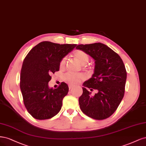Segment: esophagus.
<instances>
[{
  "label": "esophagus",
  "instance_id": "34e87169",
  "mask_svg": "<svg viewBox=\"0 0 146 146\" xmlns=\"http://www.w3.org/2000/svg\"><path fill=\"white\" fill-rule=\"evenodd\" d=\"M73 86H72V85H69V86H68V88H69V90H71V89H72V88H73Z\"/></svg>",
  "mask_w": 146,
  "mask_h": 146
}]
</instances>
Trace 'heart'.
<instances>
[{"label": "heart", "instance_id": "obj_1", "mask_svg": "<svg viewBox=\"0 0 146 146\" xmlns=\"http://www.w3.org/2000/svg\"><path fill=\"white\" fill-rule=\"evenodd\" d=\"M74 56L78 60L82 65H86L89 60V56L88 54L81 50H75L74 51ZM66 58H63L60 59L59 62V68L62 69L64 68ZM84 79V76L81 73H74L68 72L65 74L64 76V80L72 86L76 85L81 82Z\"/></svg>", "mask_w": 146, "mask_h": 146}]
</instances>
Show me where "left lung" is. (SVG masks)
<instances>
[{"mask_svg": "<svg viewBox=\"0 0 146 146\" xmlns=\"http://www.w3.org/2000/svg\"><path fill=\"white\" fill-rule=\"evenodd\" d=\"M76 48L85 51L95 60L92 77L83 84L82 95L79 98L80 108L93 119H106L116 110L124 95L127 72L123 61L101 43L81 44ZM87 88L98 93L92 96Z\"/></svg>", "mask_w": 146, "mask_h": 146, "instance_id": "8db88e82", "label": "left lung"}]
</instances>
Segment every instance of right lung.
<instances>
[{
	"instance_id": "add662e5",
	"label": "right lung",
	"mask_w": 146,
	"mask_h": 146,
	"mask_svg": "<svg viewBox=\"0 0 146 146\" xmlns=\"http://www.w3.org/2000/svg\"><path fill=\"white\" fill-rule=\"evenodd\" d=\"M76 44H59L42 42L33 48L23 60L20 87L27 111L35 119H47L57 115L67 95L68 87L61 82L57 88H50V75L58 72L60 59Z\"/></svg>"
}]
</instances>
